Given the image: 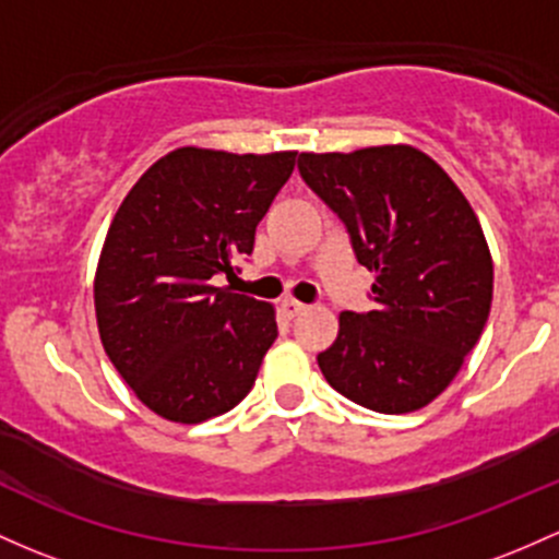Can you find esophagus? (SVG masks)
I'll return each mask as SVG.
<instances>
[{
  "label": "esophagus",
  "mask_w": 559,
  "mask_h": 559,
  "mask_svg": "<svg viewBox=\"0 0 559 559\" xmlns=\"http://www.w3.org/2000/svg\"><path fill=\"white\" fill-rule=\"evenodd\" d=\"M304 311H306V306L301 301H293V298H285V301H282V314H285L287 320L304 314Z\"/></svg>",
  "instance_id": "1"
}]
</instances>
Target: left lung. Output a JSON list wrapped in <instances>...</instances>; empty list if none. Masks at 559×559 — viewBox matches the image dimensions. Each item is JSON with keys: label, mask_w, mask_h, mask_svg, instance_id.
<instances>
[{"label": "left lung", "mask_w": 559, "mask_h": 559, "mask_svg": "<svg viewBox=\"0 0 559 559\" xmlns=\"http://www.w3.org/2000/svg\"><path fill=\"white\" fill-rule=\"evenodd\" d=\"M298 173L346 226L376 274L373 309L344 311L317 354L330 386L370 411L413 413L459 373L493 301V261L477 215L413 146L301 154Z\"/></svg>", "instance_id": "1"}]
</instances>
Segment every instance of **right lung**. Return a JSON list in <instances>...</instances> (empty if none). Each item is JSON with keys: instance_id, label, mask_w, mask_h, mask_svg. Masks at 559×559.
<instances>
[{"instance_id": "1", "label": "right lung", "mask_w": 559, "mask_h": 559, "mask_svg": "<svg viewBox=\"0 0 559 559\" xmlns=\"http://www.w3.org/2000/svg\"><path fill=\"white\" fill-rule=\"evenodd\" d=\"M296 152L183 146L154 162L114 215L95 274L104 349L138 400L176 424L231 411L277 338L269 304L215 287L253 253Z\"/></svg>"}]
</instances>
